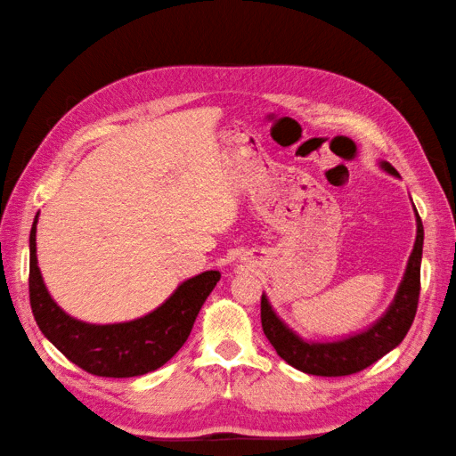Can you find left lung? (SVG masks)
I'll list each match as a JSON object with an SVG mask.
<instances>
[{
  "label": "left lung",
  "instance_id": "1",
  "mask_svg": "<svg viewBox=\"0 0 456 456\" xmlns=\"http://www.w3.org/2000/svg\"><path fill=\"white\" fill-rule=\"evenodd\" d=\"M378 164L384 172L400 176L390 162L382 160ZM413 211L418 231H415L413 250L408 258V266H405L398 292H395L388 309L362 331L335 338V341H307L278 317L274 307L268 302V296L263 294V299H260L263 331L270 345L276 348L280 358H284L289 366L305 374L348 376L364 370L366 366L374 364L378 358L388 354L403 341L413 323L415 312H418L423 255V223L418 209L413 208Z\"/></svg>",
  "mask_w": 456,
  "mask_h": 456
}]
</instances>
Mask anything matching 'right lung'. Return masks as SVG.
I'll return each instance as SVG.
<instances>
[{
	"instance_id": "1",
	"label": "right lung",
	"mask_w": 456,
	"mask_h": 456,
	"mask_svg": "<svg viewBox=\"0 0 456 456\" xmlns=\"http://www.w3.org/2000/svg\"><path fill=\"white\" fill-rule=\"evenodd\" d=\"M37 221L38 213L28 237V297L38 329L68 361L95 376L131 378L157 370L180 351L219 282V270L183 280L167 302L133 322L86 323L68 315L48 294L37 263Z\"/></svg>"
}]
</instances>
